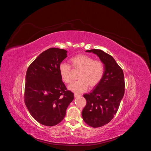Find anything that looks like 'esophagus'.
Returning a JSON list of instances; mask_svg holds the SVG:
<instances>
[{
    "label": "esophagus",
    "instance_id": "34e87169",
    "mask_svg": "<svg viewBox=\"0 0 151 151\" xmlns=\"http://www.w3.org/2000/svg\"><path fill=\"white\" fill-rule=\"evenodd\" d=\"M74 96H75V98H77V97H80V96H81V94H77V93H75V94H74Z\"/></svg>",
    "mask_w": 151,
    "mask_h": 151
}]
</instances>
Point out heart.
Listing matches in <instances>:
<instances>
[{
    "instance_id": "heart-1",
    "label": "heart",
    "mask_w": 151,
    "mask_h": 151,
    "mask_svg": "<svg viewBox=\"0 0 151 151\" xmlns=\"http://www.w3.org/2000/svg\"><path fill=\"white\" fill-rule=\"evenodd\" d=\"M72 65L75 69H79L78 81L73 82L68 87L69 90L75 93H82L87 90L88 85L93 87L101 80L104 68L103 63L94 60L92 57L85 54L75 55L70 58ZM72 68L69 64L62 63L59 66V72L62 80L65 83L71 81Z\"/></svg>"
}]
</instances>
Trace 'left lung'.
I'll use <instances>...</instances> for the list:
<instances>
[{
	"label": "left lung",
	"mask_w": 151,
	"mask_h": 151,
	"mask_svg": "<svg viewBox=\"0 0 151 151\" xmlns=\"http://www.w3.org/2000/svg\"><path fill=\"white\" fill-rule=\"evenodd\" d=\"M85 52L97 55L103 63L104 72L91 92L83 95L87 104L82 110L83 121L88 125L100 127L109 123L116 114L125 91L124 76L115 59L100 50Z\"/></svg>",
	"instance_id": "1"
}]
</instances>
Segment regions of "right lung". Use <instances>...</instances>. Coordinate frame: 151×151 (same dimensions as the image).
<instances>
[{"instance_id":"obj_1","label":"right lung","mask_w":151,"mask_h":151,"mask_svg":"<svg viewBox=\"0 0 151 151\" xmlns=\"http://www.w3.org/2000/svg\"><path fill=\"white\" fill-rule=\"evenodd\" d=\"M65 50L50 48L37 57L26 75L24 101L30 115L40 124L54 126L64 118L74 94L62 81L59 66Z\"/></svg>"}]
</instances>
